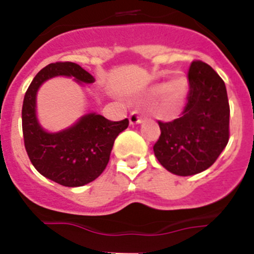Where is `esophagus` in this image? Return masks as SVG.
Masks as SVG:
<instances>
[{"mask_svg":"<svg viewBox=\"0 0 254 254\" xmlns=\"http://www.w3.org/2000/svg\"><path fill=\"white\" fill-rule=\"evenodd\" d=\"M142 123V118L138 114V112H132L131 116H129V125L134 126V125H140Z\"/></svg>","mask_w":254,"mask_h":254,"instance_id":"obj_1","label":"esophagus"}]
</instances>
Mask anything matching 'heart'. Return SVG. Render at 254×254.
<instances>
[{"label": "heart", "mask_w": 254, "mask_h": 254, "mask_svg": "<svg viewBox=\"0 0 254 254\" xmlns=\"http://www.w3.org/2000/svg\"><path fill=\"white\" fill-rule=\"evenodd\" d=\"M149 94L152 96L160 94V104L164 103V107L167 108L168 111H172L165 113V116H176L182 111V108L185 107L186 99H187V78L185 76H174L163 85H152L149 89Z\"/></svg>", "instance_id": "heart-1"}]
</instances>
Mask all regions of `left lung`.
<instances>
[{
	"label": "left lung",
	"instance_id": "8db88e82",
	"mask_svg": "<svg viewBox=\"0 0 254 254\" xmlns=\"http://www.w3.org/2000/svg\"><path fill=\"white\" fill-rule=\"evenodd\" d=\"M190 93L182 117L159 122L161 134L154 154L168 172L193 176L210 168L229 141L228 94L212 67L193 61L188 71Z\"/></svg>",
	"mask_w": 254,
	"mask_h": 254
}]
</instances>
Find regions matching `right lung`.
I'll return each mask as SVG.
<instances>
[{"mask_svg":"<svg viewBox=\"0 0 254 254\" xmlns=\"http://www.w3.org/2000/svg\"><path fill=\"white\" fill-rule=\"evenodd\" d=\"M57 76L73 77L80 85L95 81L73 62H56L40 69L24 96V143L31 164L42 176L64 187H81L104 172L114 140L128 127V120L112 122L98 113H87L58 132L44 129L37 117V94L47 80Z\"/></svg>","mask_w":254,"mask_h":254,"instance_id":"add662e5","label":"right lung"}]
</instances>
